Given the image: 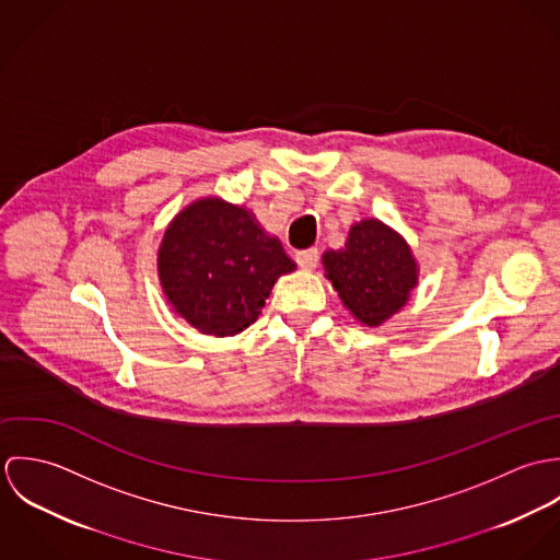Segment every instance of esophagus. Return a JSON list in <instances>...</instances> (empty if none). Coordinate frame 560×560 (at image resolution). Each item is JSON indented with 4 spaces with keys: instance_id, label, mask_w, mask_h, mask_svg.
<instances>
[{
    "instance_id": "34e87169",
    "label": "esophagus",
    "mask_w": 560,
    "mask_h": 560,
    "mask_svg": "<svg viewBox=\"0 0 560 560\" xmlns=\"http://www.w3.org/2000/svg\"><path fill=\"white\" fill-rule=\"evenodd\" d=\"M295 260L302 269H315L319 265V249L317 247H311V249H302L295 254Z\"/></svg>"
}]
</instances>
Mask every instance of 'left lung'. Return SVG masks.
<instances>
[{
  "instance_id": "obj_1",
  "label": "left lung",
  "mask_w": 560,
  "mask_h": 560,
  "mask_svg": "<svg viewBox=\"0 0 560 560\" xmlns=\"http://www.w3.org/2000/svg\"><path fill=\"white\" fill-rule=\"evenodd\" d=\"M323 267L345 308L369 327L397 315L418 284L407 241L380 220L353 224L345 247L323 254Z\"/></svg>"
}]
</instances>
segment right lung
Masks as SVG:
<instances>
[{
    "label": "right lung",
    "mask_w": 560,
    "mask_h": 560,
    "mask_svg": "<svg viewBox=\"0 0 560 560\" xmlns=\"http://www.w3.org/2000/svg\"><path fill=\"white\" fill-rule=\"evenodd\" d=\"M295 262L254 215L222 198L185 207L167 226L158 254L161 289L202 334L235 336L258 319L276 280Z\"/></svg>",
    "instance_id": "1"
}]
</instances>
